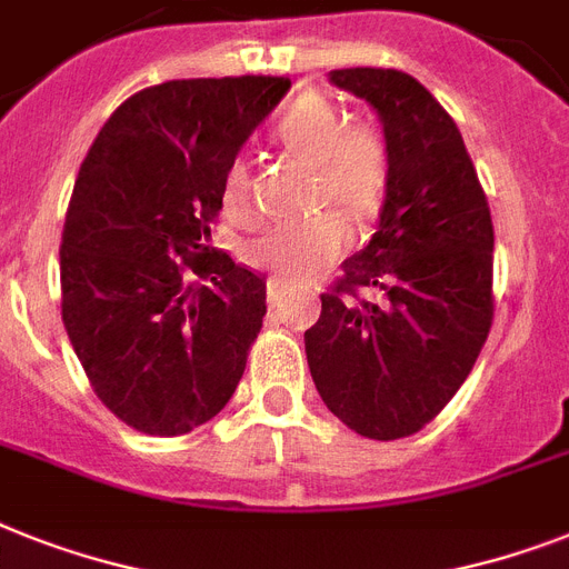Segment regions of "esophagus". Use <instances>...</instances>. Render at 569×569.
<instances>
[{"instance_id":"1","label":"esophagus","mask_w":569,"mask_h":569,"mask_svg":"<svg viewBox=\"0 0 569 569\" xmlns=\"http://www.w3.org/2000/svg\"><path fill=\"white\" fill-rule=\"evenodd\" d=\"M286 295H292V289H289V286H283L280 280H269V303H271V307H274V303H280Z\"/></svg>"}]
</instances>
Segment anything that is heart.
I'll use <instances>...</instances> for the list:
<instances>
[{"label": "heart", "mask_w": 569, "mask_h": 569, "mask_svg": "<svg viewBox=\"0 0 569 569\" xmlns=\"http://www.w3.org/2000/svg\"><path fill=\"white\" fill-rule=\"evenodd\" d=\"M274 137L286 151L316 166V207L339 209L348 221L371 219L380 210L389 183V151L371 128L345 124L330 101L303 96L280 117ZM221 201L230 212L248 207V169L242 160H233L221 174ZM338 213L330 210L307 221L271 224L253 239L248 257L280 283H303L348 248V224Z\"/></svg>", "instance_id": "heart-1"}]
</instances>
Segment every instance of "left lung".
I'll use <instances>...</instances> for the list:
<instances>
[{
    "label": "left lung",
    "mask_w": 569,
    "mask_h": 569,
    "mask_svg": "<svg viewBox=\"0 0 569 569\" xmlns=\"http://www.w3.org/2000/svg\"><path fill=\"white\" fill-rule=\"evenodd\" d=\"M330 84L377 110L389 183L377 233L341 262L303 332L318 395L359 436L418 432L452 400L493 318V224L459 128L397 69H332ZM368 284L380 305L357 301Z\"/></svg>",
    "instance_id": "1"
}]
</instances>
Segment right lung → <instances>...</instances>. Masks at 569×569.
Segmentation results:
<instances>
[{
	"label": "right lung",
	"mask_w": 569,
	"mask_h": 569,
	"mask_svg": "<svg viewBox=\"0 0 569 569\" xmlns=\"http://www.w3.org/2000/svg\"><path fill=\"white\" fill-rule=\"evenodd\" d=\"M292 81L187 78L119 104L87 151L60 242L63 327L92 389L146 436L228 406L266 280L210 248L221 174Z\"/></svg>",
	"instance_id": "right-lung-1"
}]
</instances>
